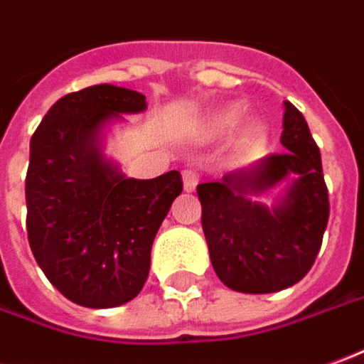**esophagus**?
Returning <instances> with one entry per match:
<instances>
[{
	"instance_id": "1",
	"label": "esophagus",
	"mask_w": 364,
	"mask_h": 364,
	"mask_svg": "<svg viewBox=\"0 0 364 364\" xmlns=\"http://www.w3.org/2000/svg\"><path fill=\"white\" fill-rule=\"evenodd\" d=\"M182 180H184V190H186V192H194V190H196L198 174L194 170H190V168L184 170V172H182Z\"/></svg>"
}]
</instances>
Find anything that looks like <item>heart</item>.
Returning a JSON list of instances; mask_svg holds the SVG:
<instances>
[{
  "mask_svg": "<svg viewBox=\"0 0 364 364\" xmlns=\"http://www.w3.org/2000/svg\"><path fill=\"white\" fill-rule=\"evenodd\" d=\"M240 114H242L240 107H228V109L220 110V112H215L214 117H212V127L215 130L230 129V127H234L235 122H237Z\"/></svg>",
  "mask_w": 364,
  "mask_h": 364,
  "instance_id": "b5f03b06",
  "label": "heart"
}]
</instances>
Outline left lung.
<instances>
[{
    "label": "left lung",
    "instance_id": "8db88e82",
    "mask_svg": "<svg viewBox=\"0 0 364 364\" xmlns=\"http://www.w3.org/2000/svg\"><path fill=\"white\" fill-rule=\"evenodd\" d=\"M282 144L287 152L198 184L210 259L220 282L234 291L291 287L307 275L321 250L329 222L321 152L303 114L287 101ZM287 177L294 180L272 208L251 198Z\"/></svg>",
    "mask_w": 364,
    "mask_h": 364
}]
</instances>
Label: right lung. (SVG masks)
Segmentation results:
<instances>
[{
	"mask_svg": "<svg viewBox=\"0 0 364 364\" xmlns=\"http://www.w3.org/2000/svg\"><path fill=\"white\" fill-rule=\"evenodd\" d=\"M144 109L140 92L95 85L55 102L31 139L29 245L47 279L82 307H119L139 295L158 228L182 192L178 170L134 180L102 156L105 127Z\"/></svg>",
	"mask_w": 364,
	"mask_h": 364,
	"instance_id": "obj_1",
	"label": "right lung"
}]
</instances>
